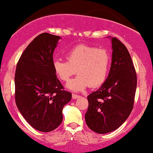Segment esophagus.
Masks as SVG:
<instances>
[{"mask_svg": "<svg viewBox=\"0 0 153 153\" xmlns=\"http://www.w3.org/2000/svg\"><path fill=\"white\" fill-rule=\"evenodd\" d=\"M72 97H73V99H78V98H79V97H80V95H76V94H73V95H72Z\"/></svg>", "mask_w": 153, "mask_h": 153, "instance_id": "obj_1", "label": "esophagus"}]
</instances>
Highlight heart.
<instances>
[{
  "instance_id": "obj_1",
  "label": "heart",
  "mask_w": 153,
  "mask_h": 153,
  "mask_svg": "<svg viewBox=\"0 0 153 153\" xmlns=\"http://www.w3.org/2000/svg\"><path fill=\"white\" fill-rule=\"evenodd\" d=\"M65 56L67 61L56 59L53 66L57 76L63 82H68L78 73V76L67 84L70 90L82 91L88 86L99 87L105 82L111 61L106 50L82 44L68 50Z\"/></svg>"
}]
</instances>
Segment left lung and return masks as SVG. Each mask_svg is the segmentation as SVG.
Listing matches in <instances>:
<instances>
[{
	"instance_id": "obj_1",
	"label": "left lung",
	"mask_w": 153,
	"mask_h": 153,
	"mask_svg": "<svg viewBox=\"0 0 153 153\" xmlns=\"http://www.w3.org/2000/svg\"><path fill=\"white\" fill-rule=\"evenodd\" d=\"M112 62L105 82L88 96L85 122L99 134L113 132L129 117L134 105L137 75L127 48L111 38Z\"/></svg>"
}]
</instances>
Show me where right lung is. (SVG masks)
<instances>
[{
  "instance_id": "obj_1",
  "label": "right lung",
  "mask_w": 153,
  "mask_h": 153,
  "mask_svg": "<svg viewBox=\"0 0 153 153\" xmlns=\"http://www.w3.org/2000/svg\"><path fill=\"white\" fill-rule=\"evenodd\" d=\"M60 39L48 33L40 34L27 45L16 66V105L25 120L40 132H51L61 124L62 108L72 97L53 69V55Z\"/></svg>"
}]
</instances>
